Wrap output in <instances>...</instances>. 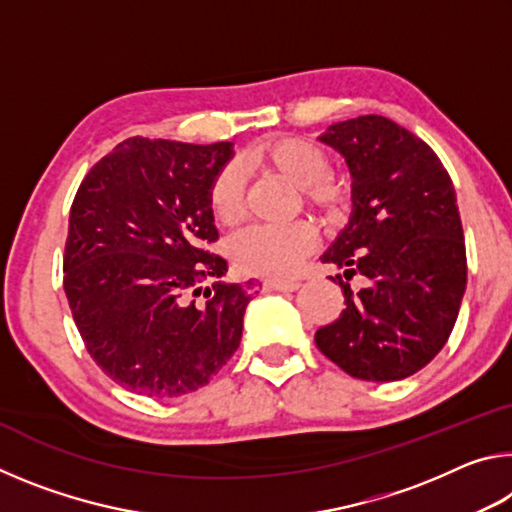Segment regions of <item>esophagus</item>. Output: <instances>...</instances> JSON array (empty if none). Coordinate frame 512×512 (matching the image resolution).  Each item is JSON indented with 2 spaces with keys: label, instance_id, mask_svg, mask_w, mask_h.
I'll use <instances>...</instances> for the list:
<instances>
[{
  "label": "esophagus",
  "instance_id": "esophagus-1",
  "mask_svg": "<svg viewBox=\"0 0 512 512\" xmlns=\"http://www.w3.org/2000/svg\"><path fill=\"white\" fill-rule=\"evenodd\" d=\"M264 291H298V282H284V280H264Z\"/></svg>",
  "mask_w": 512,
  "mask_h": 512
}]
</instances>
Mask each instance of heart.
I'll return each mask as SVG.
<instances>
[{"instance_id": "1", "label": "heart", "mask_w": 512, "mask_h": 512, "mask_svg": "<svg viewBox=\"0 0 512 512\" xmlns=\"http://www.w3.org/2000/svg\"><path fill=\"white\" fill-rule=\"evenodd\" d=\"M253 169L275 173L300 189L302 205L320 221L332 223L348 205V189L334 180L329 155L302 137H275L257 144L246 155ZM207 207L223 225H235L244 216V183L235 164L223 167L207 189ZM316 246V235L305 221L291 225H253L230 241V257L241 273L284 280L298 273Z\"/></svg>"}]
</instances>
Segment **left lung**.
<instances>
[{"label":"left lung","mask_w":512,"mask_h":512,"mask_svg":"<svg viewBox=\"0 0 512 512\" xmlns=\"http://www.w3.org/2000/svg\"><path fill=\"white\" fill-rule=\"evenodd\" d=\"M352 176V214L323 262L368 277L316 332L318 350L366 381L411 377L443 350L467 282L456 192L420 137L379 115L332 124L318 137Z\"/></svg>","instance_id":"left-lung-1"}]
</instances>
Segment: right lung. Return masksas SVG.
Wrapping results in <instances>:
<instances>
[{
	"instance_id": "add662e5",
	"label": "right lung",
	"mask_w": 512,
	"mask_h": 512,
	"mask_svg": "<svg viewBox=\"0 0 512 512\" xmlns=\"http://www.w3.org/2000/svg\"><path fill=\"white\" fill-rule=\"evenodd\" d=\"M232 155L230 142L131 137L74 196L65 296L90 357L126 391H198L239 348L253 282H223L228 262L207 250L219 239L207 189Z\"/></svg>"
}]
</instances>
